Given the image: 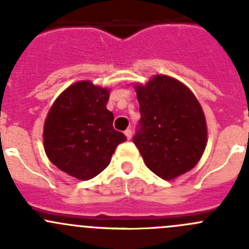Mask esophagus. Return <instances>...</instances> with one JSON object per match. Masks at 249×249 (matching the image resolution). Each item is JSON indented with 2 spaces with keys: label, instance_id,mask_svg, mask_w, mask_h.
I'll return each mask as SVG.
<instances>
[{
  "label": "esophagus",
  "instance_id": "1",
  "mask_svg": "<svg viewBox=\"0 0 249 249\" xmlns=\"http://www.w3.org/2000/svg\"><path fill=\"white\" fill-rule=\"evenodd\" d=\"M124 134H125V136L127 137V140H130L132 137V131L130 129H127V130H125L124 131Z\"/></svg>",
  "mask_w": 249,
  "mask_h": 249
}]
</instances>
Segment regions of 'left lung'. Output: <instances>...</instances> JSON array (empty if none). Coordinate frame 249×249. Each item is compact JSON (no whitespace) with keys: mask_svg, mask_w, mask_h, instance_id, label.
Segmentation results:
<instances>
[{"mask_svg":"<svg viewBox=\"0 0 249 249\" xmlns=\"http://www.w3.org/2000/svg\"><path fill=\"white\" fill-rule=\"evenodd\" d=\"M135 90L141 120L132 141L148 169L165 180L192 170L207 143L205 114L192 90L161 74Z\"/></svg>","mask_w":249,"mask_h":249,"instance_id":"8db88e82","label":"left lung"}]
</instances>
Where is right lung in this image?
<instances>
[{
    "label": "right lung",
    "instance_id": "right-lung-1",
    "mask_svg": "<svg viewBox=\"0 0 249 249\" xmlns=\"http://www.w3.org/2000/svg\"><path fill=\"white\" fill-rule=\"evenodd\" d=\"M108 99V89L80 80L62 91L48 112L43 130L48 159L77 179L104 171L117 145L126 141L113 127Z\"/></svg>",
    "mask_w": 249,
    "mask_h": 249
}]
</instances>
